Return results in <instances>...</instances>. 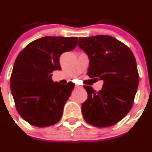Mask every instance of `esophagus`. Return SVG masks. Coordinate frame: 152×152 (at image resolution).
I'll return each instance as SVG.
<instances>
[{
  "instance_id": "1",
  "label": "esophagus",
  "mask_w": 152,
  "mask_h": 152,
  "mask_svg": "<svg viewBox=\"0 0 152 152\" xmlns=\"http://www.w3.org/2000/svg\"><path fill=\"white\" fill-rule=\"evenodd\" d=\"M75 87H76V88H78V89H80V88H82V87L81 85H77L75 86Z\"/></svg>"
}]
</instances>
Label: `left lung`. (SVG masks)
<instances>
[{
    "label": "left lung",
    "mask_w": 152,
    "mask_h": 152,
    "mask_svg": "<svg viewBox=\"0 0 152 152\" xmlns=\"http://www.w3.org/2000/svg\"><path fill=\"white\" fill-rule=\"evenodd\" d=\"M79 47L90 59L87 75L104 81L99 92L84 86L88 94L82 105L84 118L97 127L115 125L128 114L134 103L139 84L134 54L125 44L107 35L79 37Z\"/></svg>",
    "instance_id": "8db88e82"
}]
</instances>
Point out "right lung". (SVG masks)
<instances>
[{
  "label": "right lung",
  "instance_id": "right-lung-1",
  "mask_svg": "<svg viewBox=\"0 0 152 152\" xmlns=\"http://www.w3.org/2000/svg\"><path fill=\"white\" fill-rule=\"evenodd\" d=\"M76 37H44L30 42L18 54L10 78L17 111L30 124L46 127L58 123L75 85L53 82L60 70L59 57L77 45Z\"/></svg>",
  "mask_w": 152,
  "mask_h": 152
}]
</instances>
